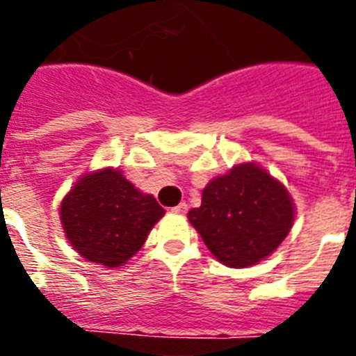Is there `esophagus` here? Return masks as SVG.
Returning a JSON list of instances; mask_svg holds the SVG:
<instances>
[{
	"mask_svg": "<svg viewBox=\"0 0 356 356\" xmlns=\"http://www.w3.org/2000/svg\"><path fill=\"white\" fill-rule=\"evenodd\" d=\"M187 203H180V205H176V207H172L171 209V212H175V213H187Z\"/></svg>",
	"mask_w": 356,
	"mask_h": 356,
	"instance_id": "1",
	"label": "esophagus"
}]
</instances>
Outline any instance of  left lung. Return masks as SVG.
Masks as SVG:
<instances>
[{"mask_svg": "<svg viewBox=\"0 0 356 356\" xmlns=\"http://www.w3.org/2000/svg\"><path fill=\"white\" fill-rule=\"evenodd\" d=\"M188 221L221 264L250 267L284 242L294 222V203L284 184L253 162L238 163L203 188Z\"/></svg>", "mask_w": 356, "mask_h": 356, "instance_id": "left-lung-1", "label": "left lung"}]
</instances>
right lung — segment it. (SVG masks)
<instances>
[{
  "label": "right lung",
  "instance_id": "1",
  "mask_svg": "<svg viewBox=\"0 0 356 356\" xmlns=\"http://www.w3.org/2000/svg\"><path fill=\"white\" fill-rule=\"evenodd\" d=\"M165 210L112 168L87 172L65 194L60 221L71 246L89 262L127 264Z\"/></svg>",
  "mask_w": 356,
  "mask_h": 356
}]
</instances>
